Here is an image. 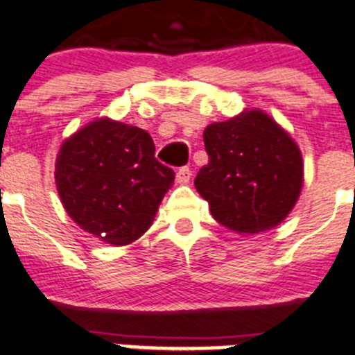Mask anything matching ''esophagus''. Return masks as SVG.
Instances as JSON below:
<instances>
[{
    "label": "esophagus",
    "mask_w": 355,
    "mask_h": 355,
    "mask_svg": "<svg viewBox=\"0 0 355 355\" xmlns=\"http://www.w3.org/2000/svg\"><path fill=\"white\" fill-rule=\"evenodd\" d=\"M191 175H193V171L187 166H182L180 170L177 171V182L178 184H187L191 180Z\"/></svg>",
    "instance_id": "34e87169"
}]
</instances>
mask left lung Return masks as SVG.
Segmentation results:
<instances>
[{
  "instance_id": "1",
  "label": "left lung",
  "mask_w": 355,
  "mask_h": 355,
  "mask_svg": "<svg viewBox=\"0 0 355 355\" xmlns=\"http://www.w3.org/2000/svg\"><path fill=\"white\" fill-rule=\"evenodd\" d=\"M209 164L194 178L219 225L237 233L274 228L302 187L301 150L272 118L244 111L203 132Z\"/></svg>"
}]
</instances>
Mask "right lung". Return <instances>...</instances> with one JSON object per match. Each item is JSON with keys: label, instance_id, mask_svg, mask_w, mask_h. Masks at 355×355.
I'll list each match as a JSON object with an SVG mask.
<instances>
[{"label": "right lung", "instance_id": "obj_1", "mask_svg": "<svg viewBox=\"0 0 355 355\" xmlns=\"http://www.w3.org/2000/svg\"><path fill=\"white\" fill-rule=\"evenodd\" d=\"M54 178L67 214L85 232L125 245L150 228L175 171L155 159L146 130L101 118L63 143Z\"/></svg>", "mask_w": 355, "mask_h": 355}]
</instances>
